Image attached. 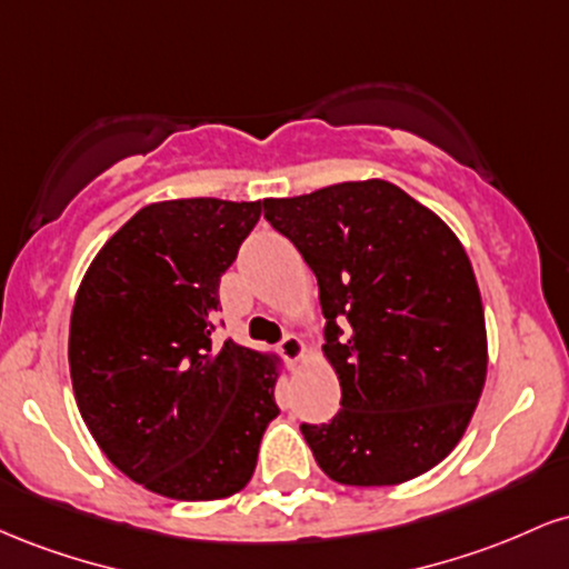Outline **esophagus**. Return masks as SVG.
<instances>
[{
	"label": "esophagus",
	"instance_id": "esophagus-1",
	"mask_svg": "<svg viewBox=\"0 0 569 569\" xmlns=\"http://www.w3.org/2000/svg\"><path fill=\"white\" fill-rule=\"evenodd\" d=\"M278 352H280V356H283L289 363H297V361H302V358H305L307 348H305L302 337L286 335V337L278 342Z\"/></svg>",
	"mask_w": 569,
	"mask_h": 569
}]
</instances>
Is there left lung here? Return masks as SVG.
<instances>
[{
  "instance_id": "8db88e82",
  "label": "left lung",
  "mask_w": 569,
  "mask_h": 569,
  "mask_svg": "<svg viewBox=\"0 0 569 569\" xmlns=\"http://www.w3.org/2000/svg\"><path fill=\"white\" fill-rule=\"evenodd\" d=\"M264 219L318 278L323 356L342 388L331 422H302L321 471L390 487L439 466L487 380L485 307L457 234L382 179L267 198Z\"/></svg>"
}]
</instances>
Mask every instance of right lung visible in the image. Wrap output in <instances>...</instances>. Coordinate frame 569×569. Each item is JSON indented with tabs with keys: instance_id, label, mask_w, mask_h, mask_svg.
<instances>
[{
	"instance_id": "right-lung-1",
	"label": "right lung",
	"mask_w": 569,
	"mask_h": 569,
	"mask_svg": "<svg viewBox=\"0 0 569 569\" xmlns=\"http://www.w3.org/2000/svg\"><path fill=\"white\" fill-rule=\"evenodd\" d=\"M264 202L143 206L96 253L77 291L69 369L101 452L173 500L240 492L278 417V358L213 345L219 280Z\"/></svg>"
}]
</instances>
